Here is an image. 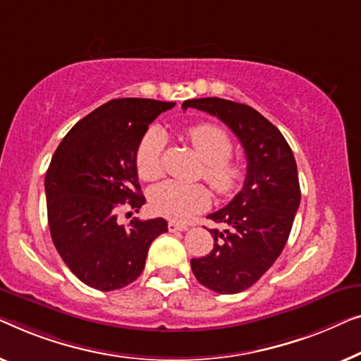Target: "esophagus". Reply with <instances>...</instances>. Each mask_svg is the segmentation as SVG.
<instances>
[{
    "label": "esophagus",
    "instance_id": "esophagus-1",
    "mask_svg": "<svg viewBox=\"0 0 361 361\" xmlns=\"http://www.w3.org/2000/svg\"><path fill=\"white\" fill-rule=\"evenodd\" d=\"M186 229H188V226L178 224V222H173V221L169 222V231L170 232H178V231H186Z\"/></svg>",
    "mask_w": 361,
    "mask_h": 361
}]
</instances>
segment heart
Here are the masks:
<instances>
[{
    "instance_id": "heart-1",
    "label": "heart",
    "mask_w": 361,
    "mask_h": 361,
    "mask_svg": "<svg viewBox=\"0 0 361 361\" xmlns=\"http://www.w3.org/2000/svg\"><path fill=\"white\" fill-rule=\"evenodd\" d=\"M192 149L204 161L202 178L219 196H232L242 186V165L231 160L233 145L229 134L214 124H196L188 130ZM166 135L160 128H150L139 142L135 152V169L142 180L154 181L164 175V155ZM152 211L171 221H188L204 211L211 202V195L200 183L166 180L154 186L149 192Z\"/></svg>"
}]
</instances>
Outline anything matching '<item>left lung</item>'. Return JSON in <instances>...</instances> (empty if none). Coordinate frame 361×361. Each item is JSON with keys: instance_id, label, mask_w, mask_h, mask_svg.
<instances>
[{"instance_id": "left-lung-1", "label": "left lung", "mask_w": 361, "mask_h": 361, "mask_svg": "<svg viewBox=\"0 0 361 361\" xmlns=\"http://www.w3.org/2000/svg\"><path fill=\"white\" fill-rule=\"evenodd\" d=\"M216 116L245 150L243 188L222 209L207 217L224 231L209 229L214 247L209 255L192 258L191 270L202 286L221 294L245 291L276 262L296 216L301 190L291 147L270 121L250 106L222 98L188 99Z\"/></svg>"}]
</instances>
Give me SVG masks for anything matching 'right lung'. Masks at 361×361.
Here are the masks:
<instances>
[{"mask_svg": "<svg viewBox=\"0 0 361 361\" xmlns=\"http://www.w3.org/2000/svg\"><path fill=\"white\" fill-rule=\"evenodd\" d=\"M175 103L111 99L73 126L45 175L54 245L75 276L90 288L114 291L135 281L150 243L169 231L161 217L121 226L118 211L139 212L145 197L135 169L139 142L157 116Z\"/></svg>", "mask_w": 361, "mask_h": 361, "instance_id": "right-lung-1", "label": "right lung"}]
</instances>
